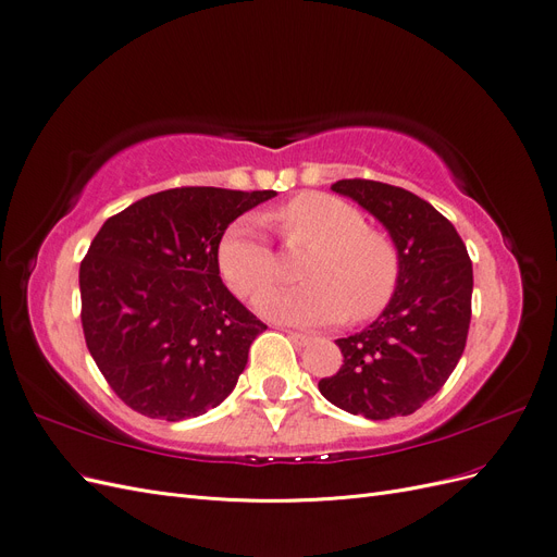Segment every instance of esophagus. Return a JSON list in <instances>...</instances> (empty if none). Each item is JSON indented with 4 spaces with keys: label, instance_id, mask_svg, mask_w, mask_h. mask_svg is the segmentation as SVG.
<instances>
[{
    "label": "esophagus",
    "instance_id": "1",
    "mask_svg": "<svg viewBox=\"0 0 557 557\" xmlns=\"http://www.w3.org/2000/svg\"><path fill=\"white\" fill-rule=\"evenodd\" d=\"M288 339L293 344H297V346H307L313 339V336L307 334V332H293V330H288Z\"/></svg>",
    "mask_w": 557,
    "mask_h": 557
}]
</instances>
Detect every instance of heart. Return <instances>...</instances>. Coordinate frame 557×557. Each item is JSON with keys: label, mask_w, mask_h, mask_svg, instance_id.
<instances>
[{"label": "heart", "mask_w": 557, "mask_h": 557, "mask_svg": "<svg viewBox=\"0 0 557 557\" xmlns=\"http://www.w3.org/2000/svg\"><path fill=\"white\" fill-rule=\"evenodd\" d=\"M269 221L288 250H311L301 262L309 283L269 293L258 309L299 325L352 323L376 318L397 290L399 252L385 234L369 230L364 215L339 197L307 193L276 209ZM215 264L227 288L250 299L281 281V260L252 218L225 230L215 248Z\"/></svg>", "instance_id": "heart-1"}]
</instances>
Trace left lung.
Instances as JSON below:
<instances>
[{"label": "left lung", "instance_id": "left-lung-1", "mask_svg": "<svg viewBox=\"0 0 557 557\" xmlns=\"http://www.w3.org/2000/svg\"><path fill=\"white\" fill-rule=\"evenodd\" d=\"M332 190L356 199L391 232L399 283L372 325L336 339L344 364L318 387L352 416H409L442 391L465 350L474 288L467 246L430 201L397 185L346 178Z\"/></svg>", "mask_w": 557, "mask_h": 557}]
</instances>
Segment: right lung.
Here are the masks:
<instances>
[{
  "label": "right lung",
  "mask_w": 557,
  "mask_h": 557,
  "mask_svg": "<svg viewBox=\"0 0 557 557\" xmlns=\"http://www.w3.org/2000/svg\"><path fill=\"white\" fill-rule=\"evenodd\" d=\"M274 190L185 185L111 215L81 262V323L99 372L129 409L183 420L218 407L267 330L221 281L215 248Z\"/></svg>",
  "instance_id": "1"
}]
</instances>
